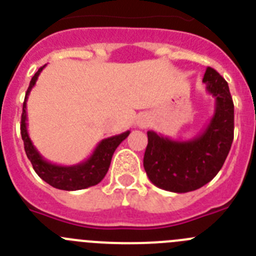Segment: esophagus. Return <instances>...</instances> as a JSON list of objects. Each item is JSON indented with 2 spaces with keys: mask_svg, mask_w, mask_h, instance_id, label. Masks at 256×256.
Returning <instances> with one entry per match:
<instances>
[{
  "mask_svg": "<svg viewBox=\"0 0 256 256\" xmlns=\"http://www.w3.org/2000/svg\"><path fill=\"white\" fill-rule=\"evenodd\" d=\"M148 124H150V118L148 115H141L137 120V126L140 128H146V126H148Z\"/></svg>",
  "mask_w": 256,
  "mask_h": 256,
  "instance_id": "esophagus-1",
  "label": "esophagus"
}]
</instances>
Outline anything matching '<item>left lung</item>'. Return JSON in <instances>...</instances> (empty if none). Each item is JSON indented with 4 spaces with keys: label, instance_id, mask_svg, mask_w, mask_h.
<instances>
[{
    "label": "left lung",
    "instance_id": "8db88e82",
    "mask_svg": "<svg viewBox=\"0 0 256 256\" xmlns=\"http://www.w3.org/2000/svg\"><path fill=\"white\" fill-rule=\"evenodd\" d=\"M202 82L216 98L209 124L195 138L177 141L148 130L144 168L148 180L165 191L184 194L209 183L224 164L234 141V101L228 83L212 68Z\"/></svg>",
    "mask_w": 256,
    "mask_h": 256
}]
</instances>
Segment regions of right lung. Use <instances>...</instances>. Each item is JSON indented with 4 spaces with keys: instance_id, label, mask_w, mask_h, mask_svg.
<instances>
[{
    "instance_id": "1",
    "label": "right lung",
    "mask_w": 256,
    "mask_h": 256,
    "mask_svg": "<svg viewBox=\"0 0 256 256\" xmlns=\"http://www.w3.org/2000/svg\"><path fill=\"white\" fill-rule=\"evenodd\" d=\"M44 66L40 68L37 73L32 78L28 90H26L24 104H22L20 130H22V138L24 141V150H26V156L30 160L36 173L44 182L48 183L50 186L55 187V188L64 190V191H76V190L94 186L104 180L108 170L110 162H112V154L116 150L118 146L130 136V132L126 130L122 134L112 136V137L102 140L100 144H97L92 155L79 164L64 166V165H58L51 162H47L34 148V144H33L28 134V130H26V126H28L26 124V100H28L32 88L34 87L36 82H37L38 76Z\"/></svg>"
}]
</instances>
